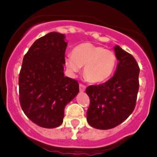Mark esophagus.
<instances>
[{
  "instance_id": "obj_1",
  "label": "esophagus",
  "mask_w": 157,
  "mask_h": 157,
  "mask_svg": "<svg viewBox=\"0 0 157 157\" xmlns=\"http://www.w3.org/2000/svg\"><path fill=\"white\" fill-rule=\"evenodd\" d=\"M85 89H86L85 85H84L83 84H79V90H80V91H85Z\"/></svg>"
}]
</instances>
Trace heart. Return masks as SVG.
<instances>
[{"label": "heart", "mask_w": 157, "mask_h": 157, "mask_svg": "<svg viewBox=\"0 0 157 157\" xmlns=\"http://www.w3.org/2000/svg\"><path fill=\"white\" fill-rule=\"evenodd\" d=\"M64 64L69 73L78 72L84 66V75L88 82L100 83L106 81L113 72L116 56L113 51L91 43L75 47L72 54H68Z\"/></svg>", "instance_id": "heart-1"}]
</instances>
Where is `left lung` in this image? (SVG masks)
I'll use <instances>...</instances> for the list:
<instances>
[{
    "mask_svg": "<svg viewBox=\"0 0 157 157\" xmlns=\"http://www.w3.org/2000/svg\"><path fill=\"white\" fill-rule=\"evenodd\" d=\"M114 51L119 63L113 76L101 85L86 88L90 98L87 122L102 130L117 126L132 113L139 89L140 69L137 61L118 45Z\"/></svg>",
    "mask_w": 157,
    "mask_h": 157,
    "instance_id": "1",
    "label": "left lung"
}]
</instances>
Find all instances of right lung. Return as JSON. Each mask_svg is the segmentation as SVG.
I'll return each mask as SVG.
<instances>
[{
    "mask_svg": "<svg viewBox=\"0 0 157 157\" xmlns=\"http://www.w3.org/2000/svg\"><path fill=\"white\" fill-rule=\"evenodd\" d=\"M65 38L52 32L36 40L24 56L19 72L22 109L32 122L46 128L63 123L66 105L79 92L78 82L64 75Z\"/></svg>",
    "mask_w": 157,
    "mask_h": 157,
    "instance_id": "add662e5",
    "label": "right lung"
}]
</instances>
